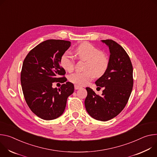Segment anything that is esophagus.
Returning <instances> with one entry per match:
<instances>
[{
	"label": "esophagus",
	"mask_w": 157,
	"mask_h": 157,
	"mask_svg": "<svg viewBox=\"0 0 157 157\" xmlns=\"http://www.w3.org/2000/svg\"><path fill=\"white\" fill-rule=\"evenodd\" d=\"M74 87H75V90H78V89H79L81 88V86H78V85H74Z\"/></svg>",
	"instance_id": "obj_1"
}]
</instances>
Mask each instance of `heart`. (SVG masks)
Segmentation results:
<instances>
[{
	"label": "heart",
	"mask_w": 157,
	"mask_h": 157,
	"mask_svg": "<svg viewBox=\"0 0 157 157\" xmlns=\"http://www.w3.org/2000/svg\"><path fill=\"white\" fill-rule=\"evenodd\" d=\"M75 55L80 60L86 61L83 72H75L70 75L68 80L71 82L78 85L88 84L95 77L103 75L109 65L108 56L89 42H83L79 45L74 51ZM62 67L68 72L74 69L75 60L72 56L67 53L64 54L60 59Z\"/></svg>",
	"instance_id": "heart-1"
}]
</instances>
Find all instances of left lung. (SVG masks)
Here are the masks:
<instances>
[{
    "label": "left lung",
    "mask_w": 157,
    "mask_h": 157,
    "mask_svg": "<svg viewBox=\"0 0 157 157\" xmlns=\"http://www.w3.org/2000/svg\"><path fill=\"white\" fill-rule=\"evenodd\" d=\"M110 49L109 65L95 83L103 87L101 95L86 87L85 100L86 112L94 118L109 120L118 115L128 101L133 85V67L130 57L124 48L112 40H103Z\"/></svg>",
    "instance_id": "8db88e82"
}]
</instances>
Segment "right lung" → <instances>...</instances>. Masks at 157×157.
Returning <instances> with one entry per match:
<instances>
[{
  "label": "right lung",
  "instance_id": "1",
  "mask_svg": "<svg viewBox=\"0 0 157 157\" xmlns=\"http://www.w3.org/2000/svg\"><path fill=\"white\" fill-rule=\"evenodd\" d=\"M71 44L63 40L44 41L32 48L24 60L21 73L23 94L31 111L42 119L60 117L67 98L74 92V85L69 82L59 89L52 87L54 82L67 81L65 71L60 62Z\"/></svg>",
  "mask_w": 157,
  "mask_h": 157
}]
</instances>
